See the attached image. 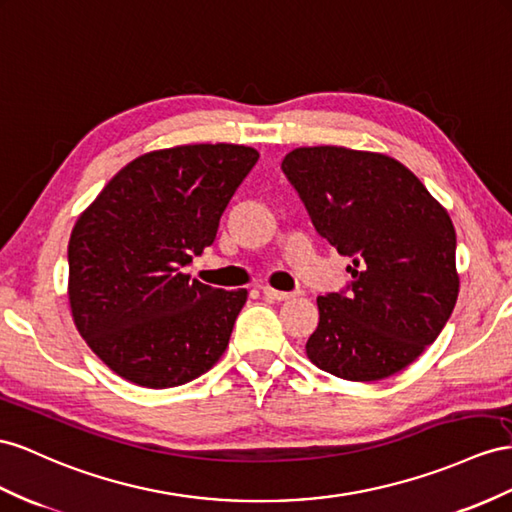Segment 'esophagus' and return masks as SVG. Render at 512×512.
I'll return each instance as SVG.
<instances>
[{"instance_id": "34e87169", "label": "esophagus", "mask_w": 512, "mask_h": 512, "mask_svg": "<svg viewBox=\"0 0 512 512\" xmlns=\"http://www.w3.org/2000/svg\"><path fill=\"white\" fill-rule=\"evenodd\" d=\"M264 296L268 300H292L296 298V292H279L274 290V287H264Z\"/></svg>"}]
</instances>
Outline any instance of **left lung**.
<instances>
[{
  "label": "left lung",
  "instance_id": "8db88e82",
  "mask_svg": "<svg viewBox=\"0 0 512 512\" xmlns=\"http://www.w3.org/2000/svg\"><path fill=\"white\" fill-rule=\"evenodd\" d=\"M281 168L316 231L352 257L348 292L318 298L309 361L357 383L404 370L439 337L458 298L456 231L445 207L383 153L298 147Z\"/></svg>",
  "mask_w": 512,
  "mask_h": 512
}]
</instances>
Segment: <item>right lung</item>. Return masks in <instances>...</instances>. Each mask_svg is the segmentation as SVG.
Wrapping results in <instances>:
<instances>
[{
	"mask_svg": "<svg viewBox=\"0 0 512 512\" xmlns=\"http://www.w3.org/2000/svg\"><path fill=\"white\" fill-rule=\"evenodd\" d=\"M259 160L244 144H181L123 166L77 218L69 305L90 350L125 381L166 389L212 370L246 290L183 272L216 240L233 192Z\"/></svg>",
	"mask_w": 512,
	"mask_h": 512,
	"instance_id": "add662e5",
	"label": "right lung"
}]
</instances>
